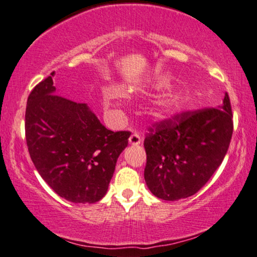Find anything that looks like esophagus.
I'll return each mask as SVG.
<instances>
[{
    "label": "esophagus",
    "instance_id": "obj_1",
    "mask_svg": "<svg viewBox=\"0 0 257 257\" xmlns=\"http://www.w3.org/2000/svg\"><path fill=\"white\" fill-rule=\"evenodd\" d=\"M141 136H140V134H138V133H134V134L131 135V138H129V143L133 146H138L141 143Z\"/></svg>",
    "mask_w": 257,
    "mask_h": 257
}]
</instances>
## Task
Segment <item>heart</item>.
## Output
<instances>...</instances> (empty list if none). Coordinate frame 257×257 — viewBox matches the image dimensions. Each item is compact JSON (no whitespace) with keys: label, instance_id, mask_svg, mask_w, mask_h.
Masks as SVG:
<instances>
[{"label":"heart","instance_id":"heart-1","mask_svg":"<svg viewBox=\"0 0 257 257\" xmlns=\"http://www.w3.org/2000/svg\"><path fill=\"white\" fill-rule=\"evenodd\" d=\"M122 95L118 90L116 89H109L105 94V101L108 103L116 104L121 101ZM181 107V102L177 97H166L163 100H161L159 103H157V111H159L160 115H166L170 114V112L177 110Z\"/></svg>","mask_w":257,"mask_h":257}]
</instances>
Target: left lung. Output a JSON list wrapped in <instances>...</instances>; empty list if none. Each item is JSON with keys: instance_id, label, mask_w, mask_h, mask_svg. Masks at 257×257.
Wrapping results in <instances>:
<instances>
[{"instance_id": "left-lung-1", "label": "left lung", "mask_w": 257, "mask_h": 257, "mask_svg": "<svg viewBox=\"0 0 257 257\" xmlns=\"http://www.w3.org/2000/svg\"><path fill=\"white\" fill-rule=\"evenodd\" d=\"M230 100L218 108L183 111L156 122L145 139V180L156 197L196 194L221 166L232 135Z\"/></svg>"}]
</instances>
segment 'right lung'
<instances>
[{"label":"right lung","mask_w":257,"mask_h":257,"mask_svg":"<svg viewBox=\"0 0 257 257\" xmlns=\"http://www.w3.org/2000/svg\"><path fill=\"white\" fill-rule=\"evenodd\" d=\"M51 76L35 85L27 101L30 157L59 196L74 203H95L107 193L131 132L109 131L87 104L56 95Z\"/></svg>","instance_id":"right-lung-1"}]
</instances>
